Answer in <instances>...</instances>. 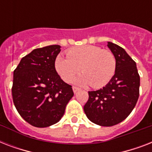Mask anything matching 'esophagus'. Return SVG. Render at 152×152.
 <instances>
[{"mask_svg": "<svg viewBox=\"0 0 152 152\" xmlns=\"http://www.w3.org/2000/svg\"><path fill=\"white\" fill-rule=\"evenodd\" d=\"M72 90H73V92L76 94V93L79 90H80V88H77V87H75V86H73V87H72Z\"/></svg>", "mask_w": 152, "mask_h": 152, "instance_id": "esophagus-1", "label": "esophagus"}]
</instances>
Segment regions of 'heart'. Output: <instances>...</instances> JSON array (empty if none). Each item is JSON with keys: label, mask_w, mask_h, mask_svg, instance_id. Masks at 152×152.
Masks as SVG:
<instances>
[{"label": "heart", "mask_w": 152, "mask_h": 152, "mask_svg": "<svg viewBox=\"0 0 152 152\" xmlns=\"http://www.w3.org/2000/svg\"><path fill=\"white\" fill-rule=\"evenodd\" d=\"M68 57H57L55 67L62 80L67 83L80 71L83 73L76 82L81 85L91 84L99 88L110 81L116 71V59L109 50L96 46H82L70 50Z\"/></svg>", "instance_id": "heart-1"}]
</instances>
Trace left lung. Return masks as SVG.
<instances>
[{"instance_id":"obj_1","label":"left lung","mask_w":152,"mask_h":152,"mask_svg":"<svg viewBox=\"0 0 152 152\" xmlns=\"http://www.w3.org/2000/svg\"><path fill=\"white\" fill-rule=\"evenodd\" d=\"M116 59V71L110 81L97 91H88L83 106L88 118L101 126H113L124 121L137 104L140 76L136 62L122 47L107 44Z\"/></svg>"}]
</instances>
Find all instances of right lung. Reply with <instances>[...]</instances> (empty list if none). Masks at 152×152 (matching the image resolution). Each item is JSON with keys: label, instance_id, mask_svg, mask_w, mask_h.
Wrapping results in <instances>:
<instances>
[{"label": "right lung", "instance_id": "obj_1", "mask_svg": "<svg viewBox=\"0 0 152 152\" xmlns=\"http://www.w3.org/2000/svg\"><path fill=\"white\" fill-rule=\"evenodd\" d=\"M61 46L35 49L20 61L13 72L12 99L20 115L34 127L54 125L63 117L74 95L55 69Z\"/></svg>", "mask_w": 152, "mask_h": 152}]
</instances>
